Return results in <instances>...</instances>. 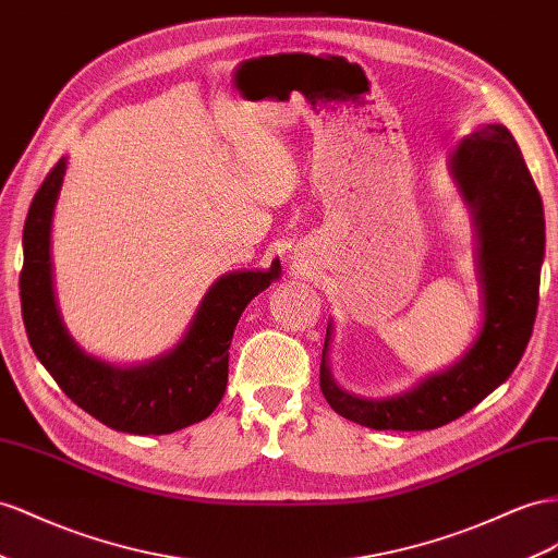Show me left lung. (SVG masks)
<instances>
[{"mask_svg":"<svg viewBox=\"0 0 558 558\" xmlns=\"http://www.w3.org/2000/svg\"><path fill=\"white\" fill-rule=\"evenodd\" d=\"M450 169L472 206L484 283V326L456 366L391 399H359L342 391L326 364L319 385L330 409L371 429H436L453 423L500 387L531 340L539 267L545 258V210L521 149L502 124H486L460 141Z\"/></svg>","mask_w":558,"mask_h":558,"instance_id":"obj_1","label":"left lung"}]
</instances>
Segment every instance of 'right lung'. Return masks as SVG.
<instances>
[{"mask_svg":"<svg viewBox=\"0 0 558 558\" xmlns=\"http://www.w3.org/2000/svg\"><path fill=\"white\" fill-rule=\"evenodd\" d=\"M63 173L65 157L44 178L23 228L21 310L37 359L80 409L117 432L171 434L199 423L216 411L228 387V350L239 316L279 279V260L267 272L220 277L173 352L133 368L105 364L70 340L53 303L49 232Z\"/></svg>","mask_w":558,"mask_h":558,"instance_id":"right-lung-1","label":"right lung"}]
</instances>
